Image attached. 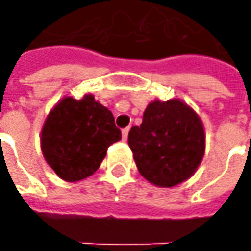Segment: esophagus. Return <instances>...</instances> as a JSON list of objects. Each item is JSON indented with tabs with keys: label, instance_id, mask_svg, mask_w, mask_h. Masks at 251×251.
<instances>
[{
	"label": "esophagus",
	"instance_id": "34e87169",
	"mask_svg": "<svg viewBox=\"0 0 251 251\" xmlns=\"http://www.w3.org/2000/svg\"><path fill=\"white\" fill-rule=\"evenodd\" d=\"M129 130H130V127H125V129L122 130V139H124V141H126V139H127V135H129Z\"/></svg>",
	"mask_w": 251,
	"mask_h": 251
}]
</instances>
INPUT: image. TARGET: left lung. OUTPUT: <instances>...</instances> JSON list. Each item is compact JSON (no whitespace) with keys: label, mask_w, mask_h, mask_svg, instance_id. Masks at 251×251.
<instances>
[{"label":"left lung","mask_w":251,"mask_h":251,"mask_svg":"<svg viewBox=\"0 0 251 251\" xmlns=\"http://www.w3.org/2000/svg\"><path fill=\"white\" fill-rule=\"evenodd\" d=\"M129 146L139 174L156 187H174L192 176L205 151L204 126L181 100L147 105L142 124L129 131Z\"/></svg>","instance_id":"obj_1"}]
</instances>
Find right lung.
Listing matches in <instances>:
<instances>
[{
    "label": "right lung",
    "mask_w": 251,
    "mask_h": 251,
    "mask_svg": "<svg viewBox=\"0 0 251 251\" xmlns=\"http://www.w3.org/2000/svg\"><path fill=\"white\" fill-rule=\"evenodd\" d=\"M121 139L112 112L92 95L81 100L63 97L41 133L43 156L57 176L79 181L97 171L110 145Z\"/></svg>",
    "instance_id": "obj_1"
}]
</instances>
